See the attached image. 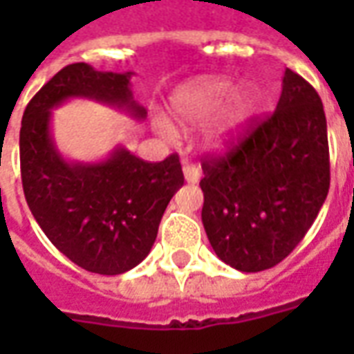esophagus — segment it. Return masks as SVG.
<instances>
[{
	"instance_id": "obj_1",
	"label": "esophagus",
	"mask_w": 354,
	"mask_h": 354,
	"mask_svg": "<svg viewBox=\"0 0 354 354\" xmlns=\"http://www.w3.org/2000/svg\"><path fill=\"white\" fill-rule=\"evenodd\" d=\"M184 178L187 184H197L201 180V170L189 161H184Z\"/></svg>"
}]
</instances>
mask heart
<instances>
[{
  "label": "heart",
  "instance_id": "obj_1",
  "mask_svg": "<svg viewBox=\"0 0 354 354\" xmlns=\"http://www.w3.org/2000/svg\"><path fill=\"white\" fill-rule=\"evenodd\" d=\"M223 101L226 104H223L220 115L208 127L205 134L207 146L216 151H222L237 140L248 119L252 117L258 104V93L252 85H241L235 88V81L230 77H197L182 85L172 94L170 108L178 123L184 127H197L207 121ZM153 124L165 138H172L176 132L172 123L165 117H155Z\"/></svg>",
  "mask_w": 354,
  "mask_h": 354
}]
</instances>
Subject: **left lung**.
Masks as SVG:
<instances>
[{
    "mask_svg": "<svg viewBox=\"0 0 354 354\" xmlns=\"http://www.w3.org/2000/svg\"><path fill=\"white\" fill-rule=\"evenodd\" d=\"M203 225L216 256L258 273L288 256L330 187L326 115L317 91L286 68L279 104L230 153L203 162Z\"/></svg>",
    "mask_w": 354,
    "mask_h": 354,
    "instance_id": "obj_1",
    "label": "left lung"
}]
</instances>
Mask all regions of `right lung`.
Listing matches in <instances>:
<instances>
[{
    "label": "right lung",
    "mask_w": 354,
    "mask_h": 354,
    "mask_svg": "<svg viewBox=\"0 0 354 354\" xmlns=\"http://www.w3.org/2000/svg\"><path fill=\"white\" fill-rule=\"evenodd\" d=\"M132 72H98L85 62L62 68L26 106L20 170L26 203L53 245L75 266L121 274L146 258L174 193L184 185L178 155L146 162L123 146L102 161H68L57 147L53 109L87 98L132 119L147 111L134 100Z\"/></svg>",
    "instance_id": "obj_1"
}]
</instances>
